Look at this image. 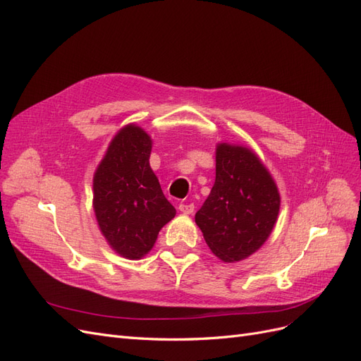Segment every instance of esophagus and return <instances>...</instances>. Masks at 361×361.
<instances>
[{
	"mask_svg": "<svg viewBox=\"0 0 361 361\" xmlns=\"http://www.w3.org/2000/svg\"><path fill=\"white\" fill-rule=\"evenodd\" d=\"M179 211H180L182 214L190 215V214L194 212V204H192V203H180V204H179Z\"/></svg>",
	"mask_w": 361,
	"mask_h": 361,
	"instance_id": "1",
	"label": "esophagus"
}]
</instances>
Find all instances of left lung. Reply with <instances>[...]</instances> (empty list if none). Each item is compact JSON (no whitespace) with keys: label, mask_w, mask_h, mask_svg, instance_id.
I'll use <instances>...</instances> for the list:
<instances>
[{"label":"left lung","mask_w":361,"mask_h":361,"mask_svg":"<svg viewBox=\"0 0 361 361\" xmlns=\"http://www.w3.org/2000/svg\"><path fill=\"white\" fill-rule=\"evenodd\" d=\"M215 183L195 214L204 241L224 262H239L269 238L280 211V194L269 171L248 147L220 143Z\"/></svg>","instance_id":"left-lung-1"}]
</instances>
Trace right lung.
<instances>
[{
    "mask_svg": "<svg viewBox=\"0 0 361 361\" xmlns=\"http://www.w3.org/2000/svg\"><path fill=\"white\" fill-rule=\"evenodd\" d=\"M152 140L126 125L111 140L93 178V207L106 243L117 255L141 259L176 209L164 195L150 169Z\"/></svg>",
    "mask_w": 361,
    "mask_h": 361,
    "instance_id": "right-lung-1",
    "label": "right lung"
}]
</instances>
